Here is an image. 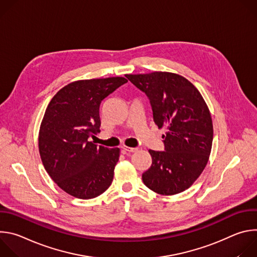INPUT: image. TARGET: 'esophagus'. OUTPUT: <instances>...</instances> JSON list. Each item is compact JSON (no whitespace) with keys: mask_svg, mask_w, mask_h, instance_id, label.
Wrapping results in <instances>:
<instances>
[{"mask_svg":"<svg viewBox=\"0 0 257 257\" xmlns=\"http://www.w3.org/2000/svg\"><path fill=\"white\" fill-rule=\"evenodd\" d=\"M138 149L136 148H128V146H122V151L124 153H135Z\"/></svg>","mask_w":257,"mask_h":257,"instance_id":"1","label":"esophagus"}]
</instances>
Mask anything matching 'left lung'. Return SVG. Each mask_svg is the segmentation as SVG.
Masks as SVG:
<instances>
[{
	"label": "left lung",
	"mask_w": 257,
	"mask_h": 257,
	"mask_svg": "<svg viewBox=\"0 0 257 257\" xmlns=\"http://www.w3.org/2000/svg\"><path fill=\"white\" fill-rule=\"evenodd\" d=\"M149 97L153 116L163 135L165 152L150 150L151 168L142 174L146 187L162 195L188 189L204 170L213 138L209 109L198 89L170 72L126 74Z\"/></svg>",
	"instance_id": "left-lung-1"
}]
</instances>
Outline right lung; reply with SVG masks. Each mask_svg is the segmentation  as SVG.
Masks as SVG:
<instances>
[{"mask_svg":"<svg viewBox=\"0 0 257 257\" xmlns=\"http://www.w3.org/2000/svg\"><path fill=\"white\" fill-rule=\"evenodd\" d=\"M128 80L124 77L78 80L50 101L39 134L44 167L66 193L90 199L111 186L120 150L89 141L100 130L99 105Z\"/></svg>","mask_w":257,"mask_h":257,"instance_id":"right-lung-1","label":"right lung"}]
</instances>
